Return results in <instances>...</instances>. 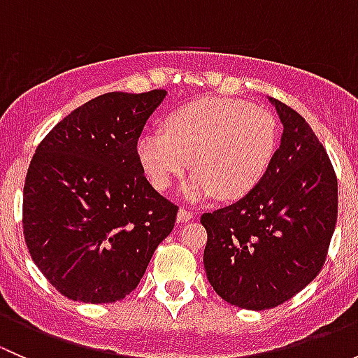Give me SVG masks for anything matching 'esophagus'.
Wrapping results in <instances>:
<instances>
[{
    "instance_id": "1",
    "label": "esophagus",
    "mask_w": 358,
    "mask_h": 358,
    "mask_svg": "<svg viewBox=\"0 0 358 358\" xmlns=\"http://www.w3.org/2000/svg\"><path fill=\"white\" fill-rule=\"evenodd\" d=\"M192 218H194L192 211H189V209H185V208L178 209V215H176V220H178V222H189V220H192Z\"/></svg>"
}]
</instances>
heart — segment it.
Instances as JSON below:
<instances>
[{
  "label": "heart",
  "instance_id": "heart-1",
  "mask_svg": "<svg viewBox=\"0 0 358 358\" xmlns=\"http://www.w3.org/2000/svg\"><path fill=\"white\" fill-rule=\"evenodd\" d=\"M279 143L272 112L237 99H201L171 112L164 131L140 138L136 154L154 189L168 190L189 169V199L239 201L258 187Z\"/></svg>",
  "mask_w": 358,
  "mask_h": 358
}]
</instances>
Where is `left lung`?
<instances>
[{
  "mask_svg": "<svg viewBox=\"0 0 358 358\" xmlns=\"http://www.w3.org/2000/svg\"><path fill=\"white\" fill-rule=\"evenodd\" d=\"M284 126L268 171L236 204L204 213V268L227 303L268 310L305 289L322 270L336 218L338 180L308 122L270 99Z\"/></svg>",
  "mask_w": 358,
  "mask_h": 358,
  "instance_id": "8db88e82",
  "label": "left lung"
}]
</instances>
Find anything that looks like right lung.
I'll list each match as a JSON object with an SVG mask.
<instances>
[{"label": "right lung", "instance_id": "obj_1", "mask_svg": "<svg viewBox=\"0 0 358 358\" xmlns=\"http://www.w3.org/2000/svg\"><path fill=\"white\" fill-rule=\"evenodd\" d=\"M164 90L112 92L66 115L39 143L24 185V239L43 275L74 301L126 298L171 234L178 206L136 154Z\"/></svg>", "mask_w": 358, "mask_h": 358}]
</instances>
